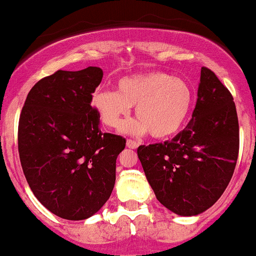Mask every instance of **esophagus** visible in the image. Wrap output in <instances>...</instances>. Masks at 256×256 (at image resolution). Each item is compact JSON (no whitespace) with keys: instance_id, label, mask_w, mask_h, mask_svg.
I'll use <instances>...</instances> for the list:
<instances>
[{"instance_id":"esophagus-1","label":"esophagus","mask_w":256,"mask_h":256,"mask_svg":"<svg viewBox=\"0 0 256 256\" xmlns=\"http://www.w3.org/2000/svg\"><path fill=\"white\" fill-rule=\"evenodd\" d=\"M127 146H128L129 148H136L138 146H139V144H138L136 142H134V140L128 139L127 140Z\"/></svg>"}]
</instances>
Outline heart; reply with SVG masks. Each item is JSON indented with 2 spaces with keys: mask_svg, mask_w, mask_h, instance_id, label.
<instances>
[{
  "mask_svg": "<svg viewBox=\"0 0 256 256\" xmlns=\"http://www.w3.org/2000/svg\"><path fill=\"white\" fill-rule=\"evenodd\" d=\"M94 108L108 127L118 129L136 106L139 118L127 124L129 133L150 132L154 139L173 136L190 114L194 93L188 82L162 71L132 74L118 80L117 90H99L93 94Z\"/></svg>",
  "mask_w": 256,
  "mask_h": 256,
  "instance_id": "b5f03b06",
  "label": "heart"
}]
</instances>
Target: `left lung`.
Returning <instances> with one entry per match:
<instances>
[{
    "instance_id": "1",
    "label": "left lung",
    "mask_w": 256,
    "mask_h": 256,
    "mask_svg": "<svg viewBox=\"0 0 256 256\" xmlns=\"http://www.w3.org/2000/svg\"><path fill=\"white\" fill-rule=\"evenodd\" d=\"M192 120L170 142L138 148L157 200L173 213L191 216L216 202L234 175L240 126L234 96L203 66Z\"/></svg>"
}]
</instances>
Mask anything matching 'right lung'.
Wrapping results in <instances>:
<instances>
[{"instance_id":"add662e5","label":"right lung","mask_w":256,"mask_h":256,"mask_svg":"<svg viewBox=\"0 0 256 256\" xmlns=\"http://www.w3.org/2000/svg\"><path fill=\"white\" fill-rule=\"evenodd\" d=\"M102 70H58L28 92L20 114L18 150L26 182L48 210L84 220L111 196L126 139L100 129L92 94Z\"/></svg>"}]
</instances>
